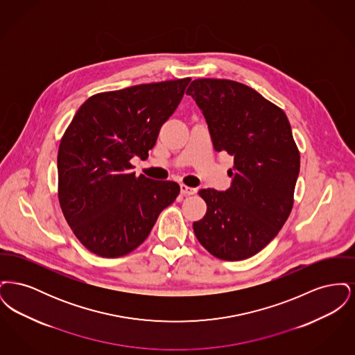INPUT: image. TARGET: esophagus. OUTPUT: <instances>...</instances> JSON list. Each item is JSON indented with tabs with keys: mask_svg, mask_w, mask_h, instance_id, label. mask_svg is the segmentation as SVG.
Masks as SVG:
<instances>
[{
	"mask_svg": "<svg viewBox=\"0 0 355 355\" xmlns=\"http://www.w3.org/2000/svg\"><path fill=\"white\" fill-rule=\"evenodd\" d=\"M181 193H182L184 196H193V194H196V193H197V189H196V187H190V186H186L182 184V185H181Z\"/></svg>",
	"mask_w": 355,
	"mask_h": 355,
	"instance_id": "34e87169",
	"label": "esophagus"
}]
</instances>
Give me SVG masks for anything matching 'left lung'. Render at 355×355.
<instances>
[{
	"label": "left lung",
	"mask_w": 355,
	"mask_h": 355,
	"mask_svg": "<svg viewBox=\"0 0 355 355\" xmlns=\"http://www.w3.org/2000/svg\"><path fill=\"white\" fill-rule=\"evenodd\" d=\"M202 112L216 152L234 157L232 186L202 189L207 205L193 223L200 243L223 261L259 253L285 225L294 202L300 152L281 107L246 85L194 80L186 90Z\"/></svg>",
	"instance_id": "obj_1"
}]
</instances>
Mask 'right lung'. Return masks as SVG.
<instances>
[{
	"label": "right lung",
	"instance_id": "obj_1",
	"mask_svg": "<svg viewBox=\"0 0 355 355\" xmlns=\"http://www.w3.org/2000/svg\"><path fill=\"white\" fill-rule=\"evenodd\" d=\"M190 78L135 85L92 96L61 139L58 200L74 236L105 258L133 252L152 232L180 185L135 177L130 159L148 158Z\"/></svg>",
	"mask_w": 355,
	"mask_h": 355
}]
</instances>
